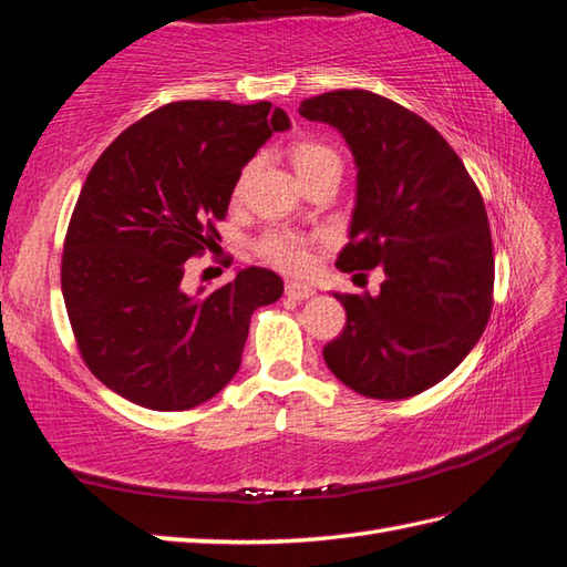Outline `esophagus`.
Returning a JSON list of instances; mask_svg holds the SVG:
<instances>
[{
	"mask_svg": "<svg viewBox=\"0 0 567 567\" xmlns=\"http://www.w3.org/2000/svg\"><path fill=\"white\" fill-rule=\"evenodd\" d=\"M312 293V288L308 284H300V281H288L286 284V296L293 298V300H308Z\"/></svg>",
	"mask_w": 567,
	"mask_h": 567,
	"instance_id": "esophagus-1",
	"label": "esophagus"
}]
</instances>
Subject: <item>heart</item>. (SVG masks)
<instances>
[{
    "instance_id": "obj_1",
    "label": "heart",
    "mask_w": 567,
    "mask_h": 567,
    "mask_svg": "<svg viewBox=\"0 0 567 567\" xmlns=\"http://www.w3.org/2000/svg\"><path fill=\"white\" fill-rule=\"evenodd\" d=\"M291 159L300 179L312 177V174H320V172L342 174V159H339L334 150L324 143H316V141L296 143L291 147ZM247 174H249V167L243 172L240 182H237V192L243 188ZM259 255L267 261H271L274 267H279L284 271H293V274L306 271L312 261L308 237L291 230H271L264 235L259 243Z\"/></svg>"
}]
</instances>
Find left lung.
I'll use <instances>...</instances> for the list:
<instances>
[{
  "label": "left lung",
  "instance_id": "8db88e82",
  "mask_svg": "<svg viewBox=\"0 0 567 567\" xmlns=\"http://www.w3.org/2000/svg\"><path fill=\"white\" fill-rule=\"evenodd\" d=\"M298 113L342 133L359 169L337 269L385 274L379 296L334 293L347 324L324 347V363L359 395H417L468 357L493 310L483 196L439 131L385 96L324 92Z\"/></svg>",
  "mask_w": 567,
  "mask_h": 567
}]
</instances>
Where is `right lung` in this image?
I'll return each mask as SVG.
<instances>
[{"instance_id": "add662e5", "label": "right lung", "mask_w": 567, "mask_h": 567, "mask_svg": "<svg viewBox=\"0 0 567 567\" xmlns=\"http://www.w3.org/2000/svg\"><path fill=\"white\" fill-rule=\"evenodd\" d=\"M291 128L269 102H174L125 128L86 177L62 251V298L86 367L113 393L159 412L210 400L240 369L251 312L279 274L240 269L188 293L184 264L220 240L243 167Z\"/></svg>"}]
</instances>
